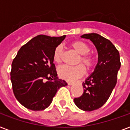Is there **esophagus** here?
I'll list each match as a JSON object with an SVG mask.
<instances>
[{
  "label": "esophagus",
  "instance_id": "obj_1",
  "mask_svg": "<svg viewBox=\"0 0 130 130\" xmlns=\"http://www.w3.org/2000/svg\"><path fill=\"white\" fill-rule=\"evenodd\" d=\"M74 84H75V82H68L69 85H73Z\"/></svg>",
  "mask_w": 130,
  "mask_h": 130
}]
</instances>
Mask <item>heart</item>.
I'll return each instance as SVG.
<instances>
[{
  "label": "heart",
  "instance_id": "heart-1",
  "mask_svg": "<svg viewBox=\"0 0 130 130\" xmlns=\"http://www.w3.org/2000/svg\"><path fill=\"white\" fill-rule=\"evenodd\" d=\"M70 46L74 51L79 54V57L77 59V63H82L76 66H67L64 65L59 67L58 73L61 78L67 80L73 81L74 79L79 78L84 75L86 73V67L88 71H91L94 67L96 62V59L94 55L89 53L90 51V47L86 42L81 40H75L70 44ZM63 58V48L61 46H58L53 53V61L57 64L61 63ZM83 64L85 65H82Z\"/></svg>",
  "mask_w": 130,
  "mask_h": 130
}]
</instances>
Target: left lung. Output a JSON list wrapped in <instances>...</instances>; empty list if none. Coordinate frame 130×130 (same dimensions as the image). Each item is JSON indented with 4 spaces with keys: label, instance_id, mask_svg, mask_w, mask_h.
Returning <instances> with one entry per match:
<instances>
[{
    "label": "left lung",
    "instance_id": "1",
    "mask_svg": "<svg viewBox=\"0 0 130 130\" xmlns=\"http://www.w3.org/2000/svg\"><path fill=\"white\" fill-rule=\"evenodd\" d=\"M81 37L94 43L99 61L94 71L82 84L83 94L75 98L74 103L83 111H92L101 108L111 96L117 83L121 62L119 51L109 40L95 33L84 34Z\"/></svg>",
    "mask_w": 130,
    "mask_h": 130
}]
</instances>
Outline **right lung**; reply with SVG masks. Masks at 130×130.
I'll return each instance as SVG.
<instances>
[{
  "mask_svg": "<svg viewBox=\"0 0 130 130\" xmlns=\"http://www.w3.org/2000/svg\"><path fill=\"white\" fill-rule=\"evenodd\" d=\"M38 35L21 47L11 65V80L17 100L32 111H42L52 103L57 90L67 86L58 79L53 53L65 39Z\"/></svg>",
  "mask_w": 130,
  "mask_h": 130,
  "instance_id": "1",
  "label": "right lung"
}]
</instances>
